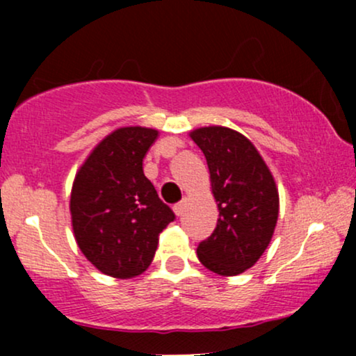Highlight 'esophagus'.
Instances as JSON below:
<instances>
[{
    "label": "esophagus",
    "instance_id": "34e87169",
    "mask_svg": "<svg viewBox=\"0 0 356 356\" xmlns=\"http://www.w3.org/2000/svg\"><path fill=\"white\" fill-rule=\"evenodd\" d=\"M184 209H186V201H181V202L175 204V206H174L175 216H182L184 214Z\"/></svg>",
    "mask_w": 356,
    "mask_h": 356
}]
</instances>
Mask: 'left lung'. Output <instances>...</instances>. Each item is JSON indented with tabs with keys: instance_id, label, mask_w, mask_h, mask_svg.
<instances>
[{
	"instance_id": "obj_1",
	"label": "left lung",
	"mask_w": 356,
	"mask_h": 356,
	"mask_svg": "<svg viewBox=\"0 0 356 356\" xmlns=\"http://www.w3.org/2000/svg\"><path fill=\"white\" fill-rule=\"evenodd\" d=\"M191 138L206 155L219 209L218 226L199 243L197 257L216 275H241L271 243L280 212L275 179L256 147L236 130L202 127Z\"/></svg>"
}]
</instances>
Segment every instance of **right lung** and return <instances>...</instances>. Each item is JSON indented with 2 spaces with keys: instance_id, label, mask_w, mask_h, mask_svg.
Returning <instances> with one entry per match:
<instances>
[{
  "instance_id": "add662e5",
  "label": "right lung",
  "mask_w": 356,
  "mask_h": 356,
  "mask_svg": "<svg viewBox=\"0 0 356 356\" xmlns=\"http://www.w3.org/2000/svg\"><path fill=\"white\" fill-rule=\"evenodd\" d=\"M157 136L145 127L117 129L75 175L73 234L85 257L104 275L120 280L142 275L152 263L159 234L175 219L142 169Z\"/></svg>"
}]
</instances>
